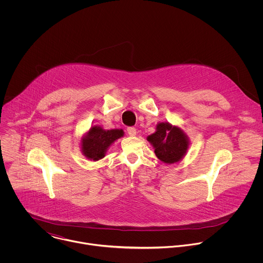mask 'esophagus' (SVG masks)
<instances>
[{"label": "esophagus", "mask_w": 263, "mask_h": 263, "mask_svg": "<svg viewBox=\"0 0 263 263\" xmlns=\"http://www.w3.org/2000/svg\"><path fill=\"white\" fill-rule=\"evenodd\" d=\"M127 132H128V134H129L130 136H135V135H136V129H135L134 127H129V128L127 129Z\"/></svg>", "instance_id": "obj_1"}]
</instances>
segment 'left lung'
Segmentation results:
<instances>
[{
    "label": "left lung",
    "mask_w": 263,
    "mask_h": 263,
    "mask_svg": "<svg viewBox=\"0 0 263 263\" xmlns=\"http://www.w3.org/2000/svg\"><path fill=\"white\" fill-rule=\"evenodd\" d=\"M146 139L153 145L157 158L167 164L181 161L190 146L189 136L180 127L167 122L157 124L156 131Z\"/></svg>",
    "instance_id": "8db88e82"
}]
</instances>
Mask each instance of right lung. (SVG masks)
Listing matches in <instances>:
<instances>
[{"label": "right lung", "mask_w": 263, "mask_h": 263, "mask_svg": "<svg viewBox=\"0 0 263 263\" xmlns=\"http://www.w3.org/2000/svg\"><path fill=\"white\" fill-rule=\"evenodd\" d=\"M123 136L122 129L105 130L101 126H91L81 138L82 154L88 160L98 161L105 157L109 146Z\"/></svg>", "instance_id": "right-lung-1"}]
</instances>
